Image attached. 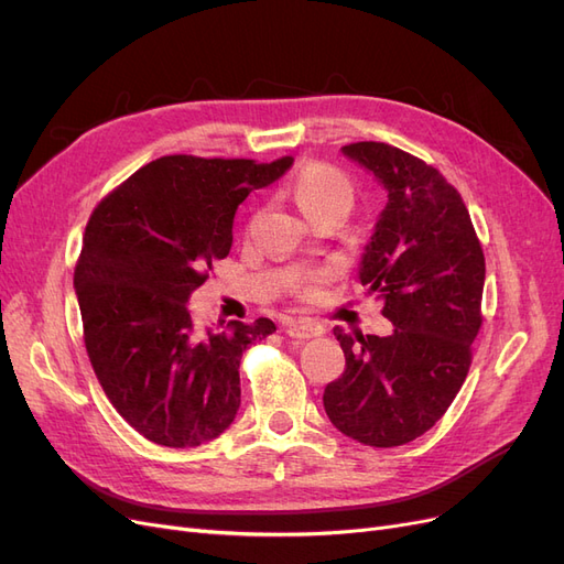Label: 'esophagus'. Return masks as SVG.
Returning a JSON list of instances; mask_svg holds the SVG:
<instances>
[{"label":"esophagus","mask_w":564,"mask_h":564,"mask_svg":"<svg viewBox=\"0 0 564 564\" xmlns=\"http://www.w3.org/2000/svg\"><path fill=\"white\" fill-rule=\"evenodd\" d=\"M284 332L292 338H313L319 334V327L313 322H305V319H289V322H284Z\"/></svg>","instance_id":"1"}]
</instances>
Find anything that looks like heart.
I'll use <instances>...</instances> for the list:
<instances>
[{
	"mask_svg": "<svg viewBox=\"0 0 564 564\" xmlns=\"http://www.w3.org/2000/svg\"><path fill=\"white\" fill-rule=\"evenodd\" d=\"M292 195L301 207V212L305 216H311L322 209H346L348 212L355 191H352L350 178L340 172V169H336L332 164L313 162L308 166H303L296 174L294 185H292ZM327 278H329V270L313 272V275H308L299 284L301 296H305V299L317 296V284H322Z\"/></svg>",
	"mask_w": 564,
	"mask_h": 564,
	"instance_id": "1",
	"label": "heart"
}]
</instances>
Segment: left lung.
I'll list each match as a JSON object with an SVG mask.
<instances>
[{
	"instance_id": "obj_1",
	"label": "left lung",
	"mask_w": 564,
	"mask_h": 564,
	"mask_svg": "<svg viewBox=\"0 0 564 564\" xmlns=\"http://www.w3.org/2000/svg\"><path fill=\"white\" fill-rule=\"evenodd\" d=\"M388 193L365 247L360 282L383 301L390 336H334L346 371L324 388L336 429L369 447H400L447 412L470 369L482 324L485 253L456 187L388 143L340 148Z\"/></svg>"
}]
</instances>
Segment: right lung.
<instances>
[{
  "mask_svg": "<svg viewBox=\"0 0 564 564\" xmlns=\"http://www.w3.org/2000/svg\"><path fill=\"white\" fill-rule=\"evenodd\" d=\"M292 164L166 155L89 218L75 268L84 346L117 414L155 445L199 447L235 421L242 352L275 324L207 327L187 301L230 253L237 207Z\"/></svg>",
  "mask_w": 564,
  "mask_h": 564,
  "instance_id": "right-lung-1",
  "label": "right lung"
}]
</instances>
